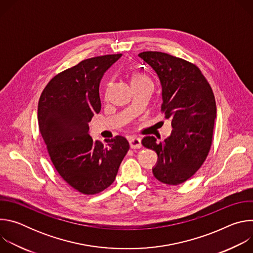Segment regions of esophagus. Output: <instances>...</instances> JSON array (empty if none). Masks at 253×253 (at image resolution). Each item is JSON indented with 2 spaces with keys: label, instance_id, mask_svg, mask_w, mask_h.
Masks as SVG:
<instances>
[{
  "label": "esophagus",
  "instance_id": "1",
  "mask_svg": "<svg viewBox=\"0 0 253 253\" xmlns=\"http://www.w3.org/2000/svg\"><path fill=\"white\" fill-rule=\"evenodd\" d=\"M129 144H130V147L132 149H138L142 147V143H141V139L138 137H132L129 140Z\"/></svg>",
  "mask_w": 253,
  "mask_h": 253
}]
</instances>
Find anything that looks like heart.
<instances>
[{"instance_id": "heart-1", "label": "heart", "mask_w": 253, "mask_h": 253, "mask_svg": "<svg viewBox=\"0 0 253 253\" xmlns=\"http://www.w3.org/2000/svg\"><path fill=\"white\" fill-rule=\"evenodd\" d=\"M144 84H151L152 85V82H151L150 78L145 73H143V72H141V71L132 72V74H131V85H132V87L134 88V87L144 85ZM110 86H111L110 83L107 84L106 93H108V91H109Z\"/></svg>"}]
</instances>
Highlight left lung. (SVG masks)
I'll use <instances>...</instances> for the list:
<instances>
[{
	"label": "left lung",
	"instance_id": "1",
	"mask_svg": "<svg viewBox=\"0 0 253 253\" xmlns=\"http://www.w3.org/2000/svg\"><path fill=\"white\" fill-rule=\"evenodd\" d=\"M138 56L159 77L161 111L173 128L165 140L146 136L142 144L158 155L152 169L155 178L168 185L181 184L196 173L209 153L216 118L213 91L199 68L188 61L152 51Z\"/></svg>",
	"mask_w": 253,
	"mask_h": 253
}]
</instances>
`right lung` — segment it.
<instances>
[{"label":"right lung","instance_id":"right-lung-1","mask_svg":"<svg viewBox=\"0 0 253 253\" xmlns=\"http://www.w3.org/2000/svg\"><path fill=\"white\" fill-rule=\"evenodd\" d=\"M122 54L86 59L47 84L38 104L39 129L57 172L75 190L93 195L109 187L130 146L123 136L93 141L89 122L101 110L99 85Z\"/></svg>","mask_w":253,"mask_h":253}]
</instances>
